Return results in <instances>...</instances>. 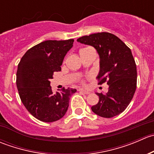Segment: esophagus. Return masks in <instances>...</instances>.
<instances>
[{
	"label": "esophagus",
	"mask_w": 154,
	"mask_h": 154,
	"mask_svg": "<svg viewBox=\"0 0 154 154\" xmlns=\"http://www.w3.org/2000/svg\"><path fill=\"white\" fill-rule=\"evenodd\" d=\"M79 91H80V93H83V94H88L90 93L88 91H86V90L83 89V88H80V89H79Z\"/></svg>",
	"instance_id": "34e87169"
}]
</instances>
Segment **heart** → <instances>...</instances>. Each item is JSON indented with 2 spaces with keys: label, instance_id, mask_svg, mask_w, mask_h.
Returning a JSON list of instances; mask_svg holds the SVG:
<instances>
[{
  "label": "heart",
  "instance_id": "b5f03b06",
  "mask_svg": "<svg viewBox=\"0 0 154 154\" xmlns=\"http://www.w3.org/2000/svg\"><path fill=\"white\" fill-rule=\"evenodd\" d=\"M83 49H85V48H83ZM82 50H83V49H82Z\"/></svg>",
  "mask_w": 154,
  "mask_h": 154
}]
</instances>
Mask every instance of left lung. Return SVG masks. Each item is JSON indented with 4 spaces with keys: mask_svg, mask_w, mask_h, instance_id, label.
Masks as SVG:
<instances>
[{
    "mask_svg": "<svg viewBox=\"0 0 154 154\" xmlns=\"http://www.w3.org/2000/svg\"><path fill=\"white\" fill-rule=\"evenodd\" d=\"M78 42L92 46L100 57L98 84L107 82L106 93H97L99 101L91 110L103 118H112L125 111L136 88L137 71L131 50L116 35L97 32L84 35Z\"/></svg>",
    "mask_w": 154,
    "mask_h": 154,
    "instance_id": "8db88e82",
    "label": "left lung"
}]
</instances>
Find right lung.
<instances>
[{"instance_id": "obj_1", "label": "right lung", "mask_w": 154, "mask_h": 154, "mask_svg": "<svg viewBox=\"0 0 154 154\" xmlns=\"http://www.w3.org/2000/svg\"><path fill=\"white\" fill-rule=\"evenodd\" d=\"M74 39L47 40L31 48L18 66L16 85L20 98L32 116L44 122H54L65 116L70 97L75 88L54 93L50 80L61 71L65 56L73 47Z\"/></svg>"}]
</instances>
